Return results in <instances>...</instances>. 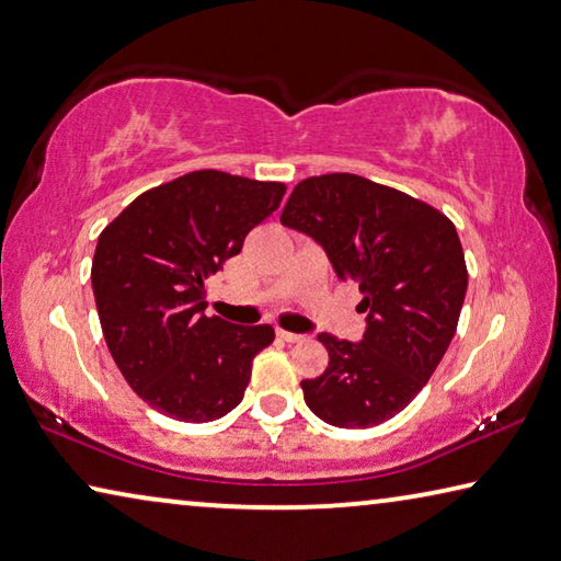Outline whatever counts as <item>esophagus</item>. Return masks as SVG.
<instances>
[{
  "mask_svg": "<svg viewBox=\"0 0 561 561\" xmlns=\"http://www.w3.org/2000/svg\"><path fill=\"white\" fill-rule=\"evenodd\" d=\"M277 336H279L282 342H287V344H299V342H305V334L287 332V329H277Z\"/></svg>",
  "mask_w": 561,
  "mask_h": 561,
  "instance_id": "esophagus-1",
  "label": "esophagus"
}]
</instances>
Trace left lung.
<instances>
[{
    "label": "left lung",
    "mask_w": 561,
    "mask_h": 561,
    "mask_svg": "<svg viewBox=\"0 0 561 561\" xmlns=\"http://www.w3.org/2000/svg\"><path fill=\"white\" fill-rule=\"evenodd\" d=\"M282 225L322 244L342 282H359L367 312L362 342L317 336L329 364L301 381L307 407L342 430L392 420L457 332L467 264L455 225L432 204L346 172L301 180Z\"/></svg>",
    "instance_id": "8db88e82"
}]
</instances>
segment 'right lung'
Here are the masks:
<instances>
[{
  "label": "right lung",
  "mask_w": 561,
  "mask_h": 561,
  "mask_svg": "<svg viewBox=\"0 0 561 561\" xmlns=\"http://www.w3.org/2000/svg\"><path fill=\"white\" fill-rule=\"evenodd\" d=\"M284 192L282 182L199 169L139 194L104 227L92 260L102 332L127 385L157 412L199 424L242 402L274 329L204 314V279L242 252Z\"/></svg>",
  "instance_id": "right-lung-1"
}]
</instances>
